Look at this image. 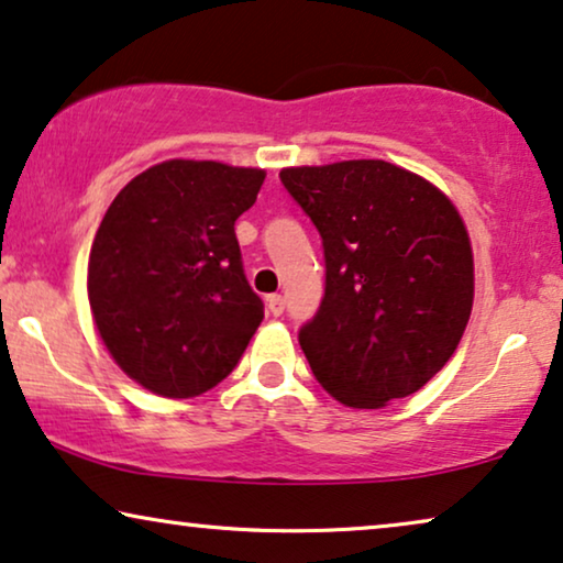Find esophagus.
<instances>
[{
    "label": "esophagus",
    "instance_id": "1",
    "mask_svg": "<svg viewBox=\"0 0 563 563\" xmlns=\"http://www.w3.org/2000/svg\"><path fill=\"white\" fill-rule=\"evenodd\" d=\"M266 307H268V312L274 314V318H279V314L284 312V297L282 295H268Z\"/></svg>",
    "mask_w": 563,
    "mask_h": 563
}]
</instances>
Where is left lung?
<instances>
[{
	"instance_id": "left-lung-1",
	"label": "left lung",
	"mask_w": 563,
	"mask_h": 563,
	"mask_svg": "<svg viewBox=\"0 0 563 563\" xmlns=\"http://www.w3.org/2000/svg\"><path fill=\"white\" fill-rule=\"evenodd\" d=\"M279 179L325 251V297L299 330L314 379L356 410L426 387L456 351L474 302L456 207L387 161L282 168Z\"/></svg>"
}]
</instances>
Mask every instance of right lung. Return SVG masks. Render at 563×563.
Returning a JSON list of instances; mask_svg holds the SVG:
<instances>
[{
    "label": "right lung",
    "instance_id": "obj_1",
    "mask_svg": "<svg viewBox=\"0 0 563 563\" xmlns=\"http://www.w3.org/2000/svg\"><path fill=\"white\" fill-rule=\"evenodd\" d=\"M266 172L164 161L104 212L89 253V305L107 351L153 395L187 399L233 372L264 320L235 220Z\"/></svg>",
    "mask_w": 563,
    "mask_h": 563
}]
</instances>
